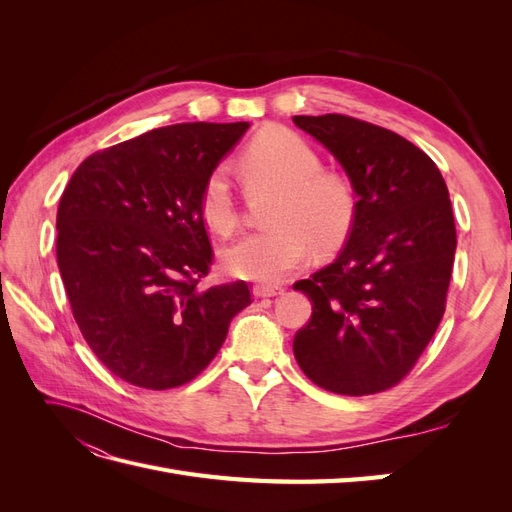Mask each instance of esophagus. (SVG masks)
I'll return each instance as SVG.
<instances>
[{"label": "esophagus", "mask_w": 512, "mask_h": 512, "mask_svg": "<svg viewBox=\"0 0 512 512\" xmlns=\"http://www.w3.org/2000/svg\"><path fill=\"white\" fill-rule=\"evenodd\" d=\"M282 292H284V288H280V286H265V284L254 286V294H256V297H260V299L277 297V294H282Z\"/></svg>", "instance_id": "obj_1"}]
</instances>
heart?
I'll return each instance as SVG.
<instances>
[{"label":"heart","instance_id":"b5f03b06","mask_svg":"<svg viewBox=\"0 0 512 512\" xmlns=\"http://www.w3.org/2000/svg\"><path fill=\"white\" fill-rule=\"evenodd\" d=\"M247 188L275 190L267 213L271 228L252 232L222 252L224 269L241 280L277 284L312 254L333 252L346 241L356 215L352 181L339 170L322 168L320 153L286 128L262 130L239 158ZM205 224L230 235L239 226V203L228 166H215L200 190Z\"/></svg>","mask_w":512,"mask_h":512}]
</instances>
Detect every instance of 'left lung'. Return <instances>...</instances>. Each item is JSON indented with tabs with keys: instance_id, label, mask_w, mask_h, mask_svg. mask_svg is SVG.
<instances>
[{
	"instance_id": "8db88e82",
	"label": "left lung",
	"mask_w": 512,
	"mask_h": 512,
	"mask_svg": "<svg viewBox=\"0 0 512 512\" xmlns=\"http://www.w3.org/2000/svg\"><path fill=\"white\" fill-rule=\"evenodd\" d=\"M339 160L356 192L348 243L294 290L312 318L294 335L303 374L337 395H374L404 380L446 309L457 230L451 198L425 151L348 115L292 117Z\"/></svg>"
}]
</instances>
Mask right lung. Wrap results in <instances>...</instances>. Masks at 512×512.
I'll list each match as a JSON object with an SVG mask.
<instances>
[{
  "label": "right lung",
  "mask_w": 512,
  "mask_h": 512,
  "mask_svg": "<svg viewBox=\"0 0 512 512\" xmlns=\"http://www.w3.org/2000/svg\"><path fill=\"white\" fill-rule=\"evenodd\" d=\"M250 128L177 123L96 151L57 209V265L89 348L149 391L194 380L252 303L250 286L198 288L213 265L200 190Z\"/></svg>",
  "instance_id": "add662e5"
}]
</instances>
